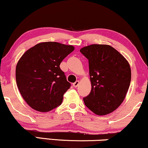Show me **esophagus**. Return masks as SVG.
Instances as JSON below:
<instances>
[{
  "instance_id": "esophagus-1",
  "label": "esophagus",
  "mask_w": 148,
  "mask_h": 148,
  "mask_svg": "<svg viewBox=\"0 0 148 148\" xmlns=\"http://www.w3.org/2000/svg\"><path fill=\"white\" fill-rule=\"evenodd\" d=\"M79 81H76V82H74V84H73V86H74V88H76L78 86H79Z\"/></svg>"
}]
</instances>
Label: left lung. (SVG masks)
<instances>
[{"label":"left lung","mask_w":148,"mask_h":148,"mask_svg":"<svg viewBox=\"0 0 148 148\" xmlns=\"http://www.w3.org/2000/svg\"><path fill=\"white\" fill-rule=\"evenodd\" d=\"M80 52L88 60L92 86L85 105L97 115L108 114L125 99L132 76L130 64L109 45H89Z\"/></svg>","instance_id":"1"}]
</instances>
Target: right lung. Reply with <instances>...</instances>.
I'll return each mask as SVG.
<instances>
[{
  "mask_svg": "<svg viewBox=\"0 0 148 148\" xmlns=\"http://www.w3.org/2000/svg\"><path fill=\"white\" fill-rule=\"evenodd\" d=\"M74 50L71 45L42 42L26 51L19 59L16 67V84L32 108L48 112L62 103L71 84L60 64Z\"/></svg>",
  "mask_w": 148,
  "mask_h": 148,
  "instance_id": "1",
  "label": "right lung"
}]
</instances>
